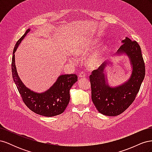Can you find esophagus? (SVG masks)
Instances as JSON below:
<instances>
[{
    "mask_svg": "<svg viewBox=\"0 0 152 152\" xmlns=\"http://www.w3.org/2000/svg\"><path fill=\"white\" fill-rule=\"evenodd\" d=\"M85 77H86V73L84 72H81L79 74V78H84Z\"/></svg>",
    "mask_w": 152,
    "mask_h": 152,
    "instance_id": "esophagus-1",
    "label": "esophagus"
}]
</instances>
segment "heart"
I'll list each match as a JSON object with an SVG mask.
<instances>
[{
    "instance_id": "b5f03b06",
    "label": "heart",
    "mask_w": 152,
    "mask_h": 152,
    "mask_svg": "<svg viewBox=\"0 0 152 152\" xmlns=\"http://www.w3.org/2000/svg\"><path fill=\"white\" fill-rule=\"evenodd\" d=\"M99 44L98 39L87 38L77 42L73 48V54L79 58H86V65L89 68H96L102 65L104 59V49H96Z\"/></svg>"
}]
</instances>
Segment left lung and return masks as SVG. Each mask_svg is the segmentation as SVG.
Returning a JSON list of instances; mask_svg holds the SVG:
<instances>
[{
	"label": "left lung",
	"instance_id": "1",
	"mask_svg": "<svg viewBox=\"0 0 152 152\" xmlns=\"http://www.w3.org/2000/svg\"><path fill=\"white\" fill-rule=\"evenodd\" d=\"M115 54L128 56L132 66L129 79L122 85L110 87L104 73L108 64H103L92 72L89 77L91 98L98 111L107 116H117L123 113L134 102L145 75V66L140 45L126 37Z\"/></svg>",
	"mask_w": 152,
	"mask_h": 152
}]
</instances>
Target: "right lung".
Wrapping results in <instances>:
<instances>
[{
  "label": "right lung",
  "mask_w": 152,
  "mask_h": 152,
  "mask_svg": "<svg viewBox=\"0 0 152 152\" xmlns=\"http://www.w3.org/2000/svg\"><path fill=\"white\" fill-rule=\"evenodd\" d=\"M30 31V29L26 31L25 34L18 40L14 48L11 65L13 80L23 102L32 112L45 117L56 116L62 113L68 106L70 98V90L77 81V75H60L56 82L44 93H35L26 87L18 76L15 65V53L22 40Z\"/></svg>",
  "instance_id": "1"
}]
</instances>
